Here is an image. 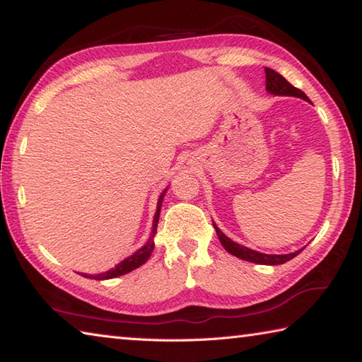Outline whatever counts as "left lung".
<instances>
[{
  "instance_id": "8db88e82",
  "label": "left lung",
  "mask_w": 362,
  "mask_h": 362,
  "mask_svg": "<svg viewBox=\"0 0 362 362\" xmlns=\"http://www.w3.org/2000/svg\"><path fill=\"white\" fill-rule=\"evenodd\" d=\"M264 74H266V91L269 94H274V96H291V98H301L304 100L309 102V98L305 96V94L298 90V88L293 86L291 83H288L287 80H285L281 74L269 69V67H264ZM214 228H216V233L217 238H219L221 244L225 247V250L228 252V254L235 255L238 258H241V260L245 262H250V263H257V264H282L285 262L291 260V258H295L298 254H301V250L304 249H299L296 252H291V254H284V255H269V254H262V252H257L254 249H249L245 247V245L238 244L235 241H231L227 235H223L221 228L217 227V225L213 222Z\"/></svg>"
}]
</instances>
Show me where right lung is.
I'll list each match as a JSON object with an SVG mask.
<instances>
[{"instance_id": "obj_1", "label": "right lung", "mask_w": 362, "mask_h": 362, "mask_svg": "<svg viewBox=\"0 0 362 362\" xmlns=\"http://www.w3.org/2000/svg\"><path fill=\"white\" fill-rule=\"evenodd\" d=\"M167 189L163 190L160 194L159 200H158V209H156V214H154V221H153V230H151V236H149V240L146 241V244L140 247L137 252H134L132 255H129L127 258H124L121 263H118L115 268L108 269L105 272H102V274H81L83 277L88 279H96V281H105V279H115L118 276L122 274H127V272H131L134 269H137L139 266H141L143 263L148 262V258L151 257V252L154 250V236H156V230H158V222H159V216H160V206H162V200H163V195H165Z\"/></svg>"}]
</instances>
